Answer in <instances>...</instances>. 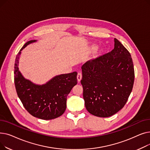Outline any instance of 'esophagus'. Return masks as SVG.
I'll use <instances>...</instances> for the list:
<instances>
[{
  "label": "esophagus",
  "mask_w": 150,
  "mask_h": 150,
  "mask_svg": "<svg viewBox=\"0 0 150 150\" xmlns=\"http://www.w3.org/2000/svg\"><path fill=\"white\" fill-rule=\"evenodd\" d=\"M82 78V74L81 72H78L77 75V80L78 81H80Z\"/></svg>",
  "instance_id": "34e87169"
}]
</instances>
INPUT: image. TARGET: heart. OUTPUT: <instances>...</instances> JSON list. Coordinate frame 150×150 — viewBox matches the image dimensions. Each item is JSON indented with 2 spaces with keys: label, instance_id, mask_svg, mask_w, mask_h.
<instances>
[{
  "label": "heart",
  "instance_id": "b5f03b06",
  "mask_svg": "<svg viewBox=\"0 0 150 150\" xmlns=\"http://www.w3.org/2000/svg\"><path fill=\"white\" fill-rule=\"evenodd\" d=\"M93 49H96V47H93Z\"/></svg>",
  "mask_w": 150,
  "mask_h": 150
}]
</instances>
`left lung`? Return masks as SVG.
<instances>
[{
	"label": "left lung",
	"mask_w": 150,
	"mask_h": 150,
	"mask_svg": "<svg viewBox=\"0 0 150 150\" xmlns=\"http://www.w3.org/2000/svg\"><path fill=\"white\" fill-rule=\"evenodd\" d=\"M83 98L88 111L108 117L125 105L134 81L131 54L114 39V49L82 66Z\"/></svg>",
	"instance_id": "1"
}]
</instances>
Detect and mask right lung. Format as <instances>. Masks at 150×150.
Instances as JSON below:
<instances>
[{
  "mask_svg": "<svg viewBox=\"0 0 150 150\" xmlns=\"http://www.w3.org/2000/svg\"><path fill=\"white\" fill-rule=\"evenodd\" d=\"M36 41L26 42L17 54L14 72L15 87L23 107L31 115L46 120L54 119L65 111L67 97L77 84V72L57 75L42 85L25 79L19 70V56L27 45Z\"/></svg>",
  "mask_w": 150,
  "mask_h": 150,
  "instance_id": "right-lung-1",
  "label": "right lung"
}]
</instances>
